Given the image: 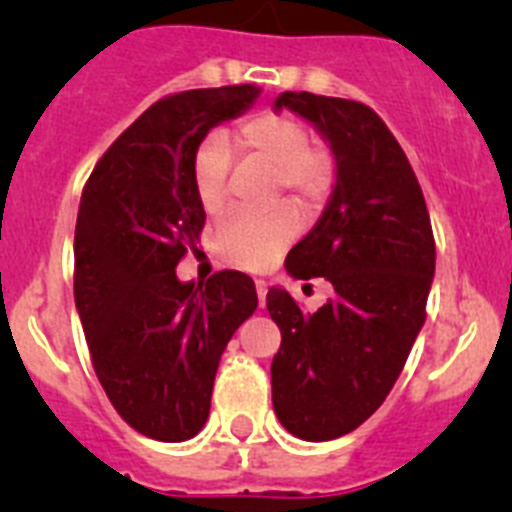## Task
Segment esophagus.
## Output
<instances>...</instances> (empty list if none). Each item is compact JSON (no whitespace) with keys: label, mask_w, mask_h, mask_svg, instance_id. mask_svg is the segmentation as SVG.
<instances>
[{"label":"esophagus","mask_w":512,"mask_h":512,"mask_svg":"<svg viewBox=\"0 0 512 512\" xmlns=\"http://www.w3.org/2000/svg\"><path fill=\"white\" fill-rule=\"evenodd\" d=\"M266 282H256V295H259V305L264 307V302H266Z\"/></svg>","instance_id":"1"}]
</instances>
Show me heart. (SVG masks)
Here are the masks:
<instances>
[{
	"instance_id": "1",
	"label": "heart",
	"mask_w": 512,
	"mask_h": 512,
	"mask_svg": "<svg viewBox=\"0 0 512 512\" xmlns=\"http://www.w3.org/2000/svg\"><path fill=\"white\" fill-rule=\"evenodd\" d=\"M233 148L274 171V197L284 192L305 215L323 210L336 184V158L328 146L312 143L305 120L284 112H259L235 128ZM228 174L230 153L223 140L215 135L202 140L192 161V184L207 215L225 207ZM297 233L300 217L289 205L266 215H230L215 233V253L238 269L264 271L282 259Z\"/></svg>"
}]
</instances>
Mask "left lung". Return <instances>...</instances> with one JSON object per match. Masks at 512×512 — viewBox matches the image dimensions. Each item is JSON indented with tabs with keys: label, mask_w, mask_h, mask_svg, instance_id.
Segmentation results:
<instances>
[{
	"label": "left lung",
	"mask_w": 512,
	"mask_h": 512,
	"mask_svg": "<svg viewBox=\"0 0 512 512\" xmlns=\"http://www.w3.org/2000/svg\"><path fill=\"white\" fill-rule=\"evenodd\" d=\"M333 148L336 189L318 225L287 256L295 279L325 277L336 297L305 315L289 292L269 289L282 330L271 361L279 423L305 441L356 431L384 402L425 323L436 241L408 156L382 117L354 99L279 94Z\"/></svg>",
	"instance_id": "1"
}]
</instances>
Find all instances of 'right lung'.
Listing matches in <instances>:
<instances>
[{
    "label": "right lung",
    "mask_w": 512,
    "mask_h": 512,
    "mask_svg": "<svg viewBox=\"0 0 512 512\" xmlns=\"http://www.w3.org/2000/svg\"><path fill=\"white\" fill-rule=\"evenodd\" d=\"M256 97L253 84H233L158 99L104 151L81 192L74 300L92 366L117 415L156 441L202 431L220 356L259 305L241 271L176 279L205 228L194 153Z\"/></svg>",
    "instance_id": "right-lung-1"
}]
</instances>
